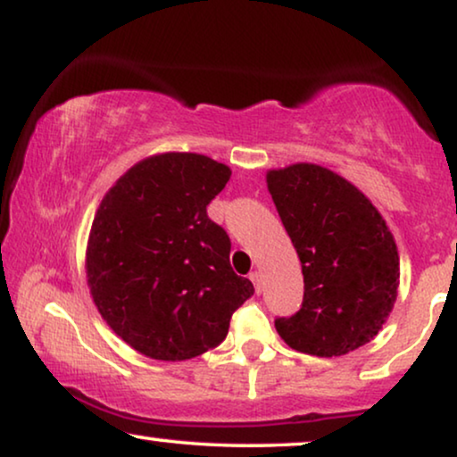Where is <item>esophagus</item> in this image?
Instances as JSON below:
<instances>
[{"label": "esophagus", "instance_id": "esophagus-1", "mask_svg": "<svg viewBox=\"0 0 457 457\" xmlns=\"http://www.w3.org/2000/svg\"><path fill=\"white\" fill-rule=\"evenodd\" d=\"M249 278H252V283H253V287H255V291L262 293V274H260L258 270H255V272L249 274Z\"/></svg>", "mask_w": 457, "mask_h": 457}]
</instances>
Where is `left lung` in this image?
<instances>
[{"label": "left lung", "instance_id": "8db88e82", "mask_svg": "<svg viewBox=\"0 0 457 457\" xmlns=\"http://www.w3.org/2000/svg\"><path fill=\"white\" fill-rule=\"evenodd\" d=\"M303 274L302 308L277 318L295 352L337 358L378 335L397 299L399 253L370 199L339 174L293 164L266 174Z\"/></svg>", "mask_w": 457, "mask_h": 457}]
</instances>
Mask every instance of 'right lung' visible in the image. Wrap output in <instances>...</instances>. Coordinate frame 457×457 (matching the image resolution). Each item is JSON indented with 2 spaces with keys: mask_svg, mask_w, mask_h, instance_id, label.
<instances>
[{
  "mask_svg": "<svg viewBox=\"0 0 457 457\" xmlns=\"http://www.w3.org/2000/svg\"><path fill=\"white\" fill-rule=\"evenodd\" d=\"M230 168L199 154H158L116 180L87 243V283L110 328L154 360L180 361L220 345L253 295L230 268L227 230L208 204Z\"/></svg>",
  "mask_w": 457,
  "mask_h": 457,
  "instance_id": "right-lung-1",
  "label": "right lung"
}]
</instances>
